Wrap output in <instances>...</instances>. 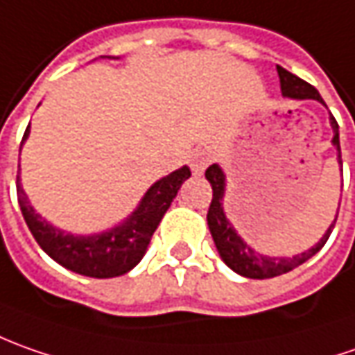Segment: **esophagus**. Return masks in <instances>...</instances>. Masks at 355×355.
<instances>
[{
    "label": "esophagus",
    "instance_id": "34e87169",
    "mask_svg": "<svg viewBox=\"0 0 355 355\" xmlns=\"http://www.w3.org/2000/svg\"><path fill=\"white\" fill-rule=\"evenodd\" d=\"M212 163V157L210 153H206V151H196V153L190 155V168H192V173L194 175H202L204 171H206V166Z\"/></svg>",
    "mask_w": 355,
    "mask_h": 355
}]
</instances>
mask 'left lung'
<instances>
[{
	"label": "left lung",
	"instance_id": "left-lung-1",
	"mask_svg": "<svg viewBox=\"0 0 355 355\" xmlns=\"http://www.w3.org/2000/svg\"><path fill=\"white\" fill-rule=\"evenodd\" d=\"M277 72H279V80H281V92H283L285 98H291V100H316V102L324 104L318 90L314 86H311L309 82H304L299 76L291 74L283 67H277ZM330 125H332V131H334L332 145L338 149V163L342 165L338 121L334 119V116H330ZM206 178L212 184V192H214L206 220H208V227H210V234H212V239H214L216 250L220 253L222 261L226 263L232 271H236L241 277H248V279H271V277H279L283 275V273L293 271L295 267L309 261L312 255H316L318 251L322 250L324 243L328 241L330 234H332V227L336 224V220H334L330 224V227L326 230V234L320 238V241L316 245H312L309 251H302L299 255H293V257H269V255H261V253H257V251L253 250L250 243H245L243 239L239 238L238 232L232 226V222L226 218L224 204H222L224 192H226V175H224V171L218 165H210L206 168Z\"/></svg>",
	"mask_w": 355,
	"mask_h": 355
}]
</instances>
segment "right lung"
Instances as JSON below:
<instances>
[{
	"label": "right lung",
	"mask_w": 355,
	"mask_h": 355,
	"mask_svg": "<svg viewBox=\"0 0 355 355\" xmlns=\"http://www.w3.org/2000/svg\"><path fill=\"white\" fill-rule=\"evenodd\" d=\"M29 137V128L21 145ZM190 177L189 166H180L157 180L151 189L145 192L139 206L133 214L125 218L121 224L110 227L102 234L92 236H74L49 224L41 214L35 212L25 190L21 187V177L17 173V200L21 214L31 230L33 238L43 248V251L53 257L56 263L67 267L78 275L94 279H110L131 271L143 259L147 245L153 238L155 230L175 200L178 189Z\"/></svg>",
	"instance_id": "add662e5"
}]
</instances>
